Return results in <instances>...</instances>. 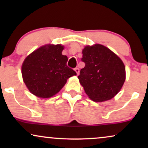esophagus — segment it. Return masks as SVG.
Segmentation results:
<instances>
[{"mask_svg":"<svg viewBox=\"0 0 148 148\" xmlns=\"http://www.w3.org/2000/svg\"><path fill=\"white\" fill-rule=\"evenodd\" d=\"M75 72L77 73V74L79 75V68H75Z\"/></svg>","mask_w":148,"mask_h":148,"instance_id":"34e87169","label":"esophagus"}]
</instances>
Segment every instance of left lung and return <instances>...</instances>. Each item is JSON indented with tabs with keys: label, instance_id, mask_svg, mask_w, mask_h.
Listing matches in <instances>:
<instances>
[{
	"label": "left lung",
	"instance_id": "8db88e82",
	"mask_svg": "<svg viewBox=\"0 0 148 148\" xmlns=\"http://www.w3.org/2000/svg\"><path fill=\"white\" fill-rule=\"evenodd\" d=\"M86 65L78 76L91 100L104 102L112 98L125 81V67L116 54L101 44L87 46L82 51Z\"/></svg>",
	"mask_w": 148,
	"mask_h": 148
}]
</instances>
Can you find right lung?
I'll return each mask as SVG.
<instances>
[{"label":"right lung","instance_id":"add662e5","mask_svg":"<svg viewBox=\"0 0 148 148\" xmlns=\"http://www.w3.org/2000/svg\"><path fill=\"white\" fill-rule=\"evenodd\" d=\"M64 46L48 44L25 58L21 66L23 82L29 92L42 98H48L59 92L76 72L66 65L67 56L62 55Z\"/></svg>","mask_w":148,"mask_h":148}]
</instances>
